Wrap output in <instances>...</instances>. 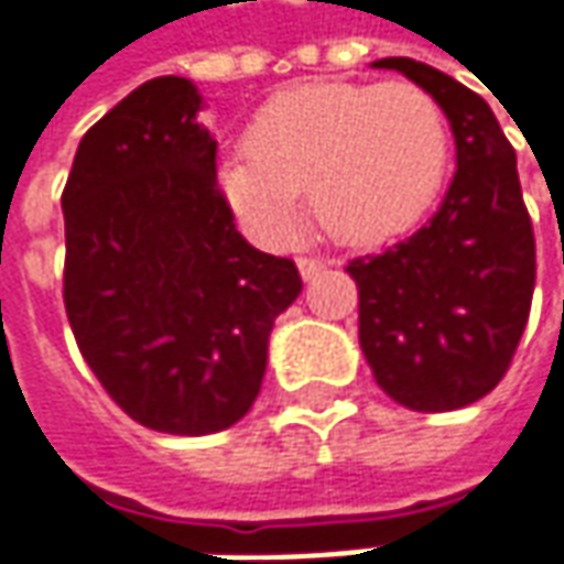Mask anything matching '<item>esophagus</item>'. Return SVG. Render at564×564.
<instances>
[{"label":"esophagus","mask_w":564,"mask_h":564,"mask_svg":"<svg viewBox=\"0 0 564 564\" xmlns=\"http://www.w3.org/2000/svg\"><path fill=\"white\" fill-rule=\"evenodd\" d=\"M300 274L302 281H312V278H318L321 271H324V262H318V259H300Z\"/></svg>","instance_id":"obj_1"}]
</instances>
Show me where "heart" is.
Wrapping results in <instances>:
<instances>
[{"label": "heart", "instance_id": "1", "mask_svg": "<svg viewBox=\"0 0 564 564\" xmlns=\"http://www.w3.org/2000/svg\"><path fill=\"white\" fill-rule=\"evenodd\" d=\"M246 149L218 155L215 177L237 218L268 243L315 221L343 243H375L415 224L449 167V124L417 84L315 80L283 89L249 121Z\"/></svg>", "mask_w": 564, "mask_h": 564}]
</instances>
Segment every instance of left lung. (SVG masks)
<instances>
[{"label": "left lung", "instance_id": "obj_1", "mask_svg": "<svg viewBox=\"0 0 564 564\" xmlns=\"http://www.w3.org/2000/svg\"><path fill=\"white\" fill-rule=\"evenodd\" d=\"M371 68L399 70L437 99L456 174L424 227L346 264L359 286L361 352L399 405L453 412L487 397L512 361L534 296V227L494 108L415 58Z\"/></svg>", "mask_w": 564, "mask_h": 564}]
</instances>
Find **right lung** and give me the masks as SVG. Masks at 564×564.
I'll use <instances>...</instances> for the list:
<instances>
[{
  "label": "right lung",
  "instance_id": "add662e5",
  "mask_svg": "<svg viewBox=\"0 0 564 564\" xmlns=\"http://www.w3.org/2000/svg\"><path fill=\"white\" fill-rule=\"evenodd\" d=\"M203 93L152 77L89 127L65 193V308L93 375L149 431L203 437L262 390L296 264L246 243Z\"/></svg>",
  "mask_w": 564,
  "mask_h": 564
}]
</instances>
